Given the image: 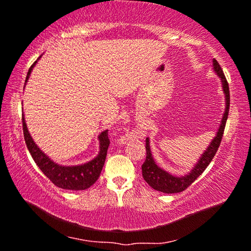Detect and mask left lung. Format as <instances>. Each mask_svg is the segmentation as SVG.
I'll use <instances>...</instances> for the list:
<instances>
[{
	"label": "left lung",
	"instance_id": "8db88e82",
	"mask_svg": "<svg viewBox=\"0 0 251 251\" xmlns=\"http://www.w3.org/2000/svg\"><path fill=\"white\" fill-rule=\"evenodd\" d=\"M212 65H214V71L215 73L221 78L223 91L225 94V112L223 114V119L221 121V125H219L218 131L216 133L215 138L211 140L210 145L208 146V149L204 151V153L202 154L199 159L198 163L195 164L193 169H192L190 173L185 176H173L169 173H167L166 170L161 169V168L157 166L154 161L152 156V152H151L150 147V139L146 138V160L145 162L143 163L142 166V171H143V177L147 184L150 185L151 187L154 188V190L163 192V193L167 194H173V193H179V192H183L184 190L190 186V185L193 183V181L197 179V178L200 176V175L205 170V168L209 166V163L211 162L214 156L216 155V152L218 151V147L221 145L223 133H224L225 125L226 121H227L228 116V109H229V89H228V83L227 80H226L224 73H223V70L221 65L218 64V61L214 59L212 60Z\"/></svg>",
	"mask_w": 251,
	"mask_h": 251
}]
</instances>
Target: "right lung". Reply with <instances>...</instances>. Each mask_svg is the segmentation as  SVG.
<instances>
[{"label":"right lung","mask_w":251,"mask_h":251,"mask_svg":"<svg viewBox=\"0 0 251 251\" xmlns=\"http://www.w3.org/2000/svg\"><path fill=\"white\" fill-rule=\"evenodd\" d=\"M40 59V58H39ZM37 61V60H36ZM36 61L34 63L28 70L26 76V82L29 78L30 72L33 67L35 66ZM23 130H24V138L28 149L30 155L33 160L35 161L36 166L42 170V173L56 185L57 187L64 188V190L71 191H82L87 190L96 183L100 175L102 167H104L106 155H107V150L109 146L108 139V130L102 131L98 136L99 139V153L94 160L89 161L84 164L80 166H60V164L54 163L49 156H47L42 151H41L32 137H30L28 129H27L25 118L23 114Z\"/></svg>","instance_id":"1"}]
</instances>
